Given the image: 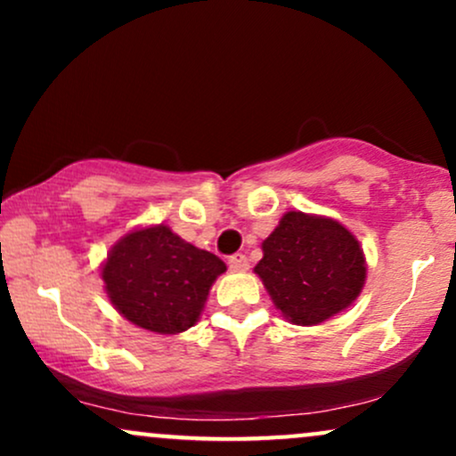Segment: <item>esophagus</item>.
Segmentation results:
<instances>
[{
	"label": "esophagus",
	"instance_id": "34e87169",
	"mask_svg": "<svg viewBox=\"0 0 456 456\" xmlns=\"http://www.w3.org/2000/svg\"><path fill=\"white\" fill-rule=\"evenodd\" d=\"M227 264L233 272H246V270H248V259H246V255H242V253L232 255Z\"/></svg>",
	"mask_w": 456,
	"mask_h": 456
}]
</instances>
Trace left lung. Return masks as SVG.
<instances>
[{
  "mask_svg": "<svg viewBox=\"0 0 456 456\" xmlns=\"http://www.w3.org/2000/svg\"><path fill=\"white\" fill-rule=\"evenodd\" d=\"M274 305L297 326H315L347 308L366 279L358 240L332 218L287 212L255 265Z\"/></svg>",
  "mask_w": 456,
  "mask_h": 456,
  "instance_id": "obj_1",
  "label": "left lung"
}]
</instances>
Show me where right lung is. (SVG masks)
Here are the masks:
<instances>
[{
  "label": "right lung",
  "mask_w": 456,
  "mask_h": 456,
  "mask_svg": "<svg viewBox=\"0 0 456 456\" xmlns=\"http://www.w3.org/2000/svg\"><path fill=\"white\" fill-rule=\"evenodd\" d=\"M223 259L184 242L169 227L124 235L109 253L102 281L113 306L134 326L177 334L195 326Z\"/></svg>",
  "instance_id": "right-lung-1"
}]
</instances>
